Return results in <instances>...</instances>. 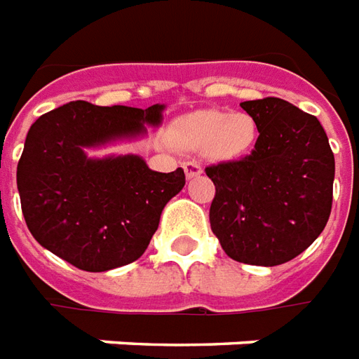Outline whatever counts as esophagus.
<instances>
[{
  "mask_svg": "<svg viewBox=\"0 0 359 359\" xmlns=\"http://www.w3.org/2000/svg\"><path fill=\"white\" fill-rule=\"evenodd\" d=\"M183 170H185V176H187V180H193V177H197L203 174V168H201V164H198L197 161L183 162Z\"/></svg>",
  "mask_w": 359,
  "mask_h": 359,
  "instance_id": "obj_1",
  "label": "esophagus"
}]
</instances>
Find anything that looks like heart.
Listing matches in <instances>:
<instances>
[{"label": "heart", "instance_id": "1", "mask_svg": "<svg viewBox=\"0 0 359 359\" xmlns=\"http://www.w3.org/2000/svg\"><path fill=\"white\" fill-rule=\"evenodd\" d=\"M185 147L203 149L214 161H235L250 153L258 140V124L248 112L198 111L177 122Z\"/></svg>", "mask_w": 359, "mask_h": 359}]
</instances>
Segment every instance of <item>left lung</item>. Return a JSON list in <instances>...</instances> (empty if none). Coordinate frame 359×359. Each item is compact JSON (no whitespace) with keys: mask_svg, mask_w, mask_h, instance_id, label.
<instances>
[{"mask_svg":"<svg viewBox=\"0 0 359 359\" xmlns=\"http://www.w3.org/2000/svg\"><path fill=\"white\" fill-rule=\"evenodd\" d=\"M252 153L205 170L216 187L210 227L229 258L279 266L323 231L333 205L334 156L319 120L279 97L245 101Z\"/></svg>","mask_w":359,"mask_h":359,"instance_id":"left-lung-1","label":"left lung"}]
</instances>
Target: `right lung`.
<instances>
[{
    "instance_id": "right-lung-1",
    "label": "right lung",
    "mask_w": 359,
    "mask_h": 359,
    "mask_svg": "<svg viewBox=\"0 0 359 359\" xmlns=\"http://www.w3.org/2000/svg\"><path fill=\"white\" fill-rule=\"evenodd\" d=\"M162 111L72 101L30 126L17 187L41 247L83 271L120 268L145 252L162 208L185 185L183 170L154 172L137 154L90 158L86 149L143 135Z\"/></svg>"
}]
</instances>
